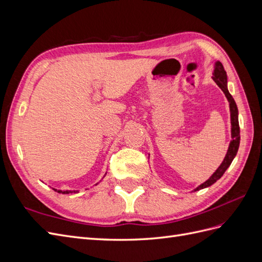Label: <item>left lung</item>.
<instances>
[{"mask_svg":"<svg viewBox=\"0 0 262 262\" xmlns=\"http://www.w3.org/2000/svg\"><path fill=\"white\" fill-rule=\"evenodd\" d=\"M213 81L216 83V85L220 87V89L223 91L225 94V97L228 100L229 104V113H231V136H232V141L229 142V145L227 148L226 155L224 157L223 162L219 166V168L214 171L211 177L205 180L203 184L200 186H198L193 191H199L201 189L208 188L212 186L214 182H216L223 173L226 171V169L229 167V165L232 164L233 160L235 158L237 150H238L239 147V142H241V130H239V123H238V109H237V105L233 98V96L228 92L227 89V74L226 71L224 70L223 64L220 61H216L214 63V71H213Z\"/></svg>","mask_w":262,"mask_h":262,"instance_id":"obj_1","label":"left lung"}]
</instances>
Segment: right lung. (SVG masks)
I'll return each instance as SVG.
<instances>
[{
    "mask_svg": "<svg viewBox=\"0 0 262 262\" xmlns=\"http://www.w3.org/2000/svg\"><path fill=\"white\" fill-rule=\"evenodd\" d=\"M107 173V172H106ZM105 177V176H104ZM97 185V184H96ZM54 191H58L59 193H64V194H69V193H77L78 192V190H57V189H54V188H52Z\"/></svg>",
    "mask_w": 262,
    "mask_h": 262,
    "instance_id": "1",
    "label": "right lung"
}]
</instances>
